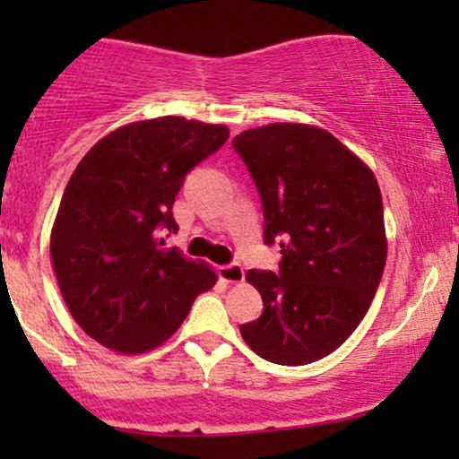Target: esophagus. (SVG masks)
<instances>
[{
  "mask_svg": "<svg viewBox=\"0 0 459 459\" xmlns=\"http://www.w3.org/2000/svg\"><path fill=\"white\" fill-rule=\"evenodd\" d=\"M220 278L229 284H237V282H244L246 272L239 263H230V265H222L220 267Z\"/></svg>",
  "mask_w": 459,
  "mask_h": 459,
  "instance_id": "1",
  "label": "esophagus"
}]
</instances>
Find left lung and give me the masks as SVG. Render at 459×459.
Here are the masks:
<instances>
[{"label": "left lung", "instance_id": "1", "mask_svg": "<svg viewBox=\"0 0 459 459\" xmlns=\"http://www.w3.org/2000/svg\"><path fill=\"white\" fill-rule=\"evenodd\" d=\"M259 189L265 244L281 272L250 270L263 315L239 328L255 354L299 367L345 343L371 307L386 265L377 178L325 129L272 123L235 135Z\"/></svg>", "mask_w": 459, "mask_h": 459}]
</instances>
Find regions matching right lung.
Wrapping results in <instances>:
<instances>
[{"label": "right lung", "mask_w": 459, "mask_h": 459, "mask_svg": "<svg viewBox=\"0 0 459 459\" xmlns=\"http://www.w3.org/2000/svg\"><path fill=\"white\" fill-rule=\"evenodd\" d=\"M229 134L183 116L138 120L77 163L51 229V265L68 313L97 343L129 356L155 350L218 282L209 263L163 247L161 233L178 229L183 178Z\"/></svg>", "instance_id": "add662e5"}]
</instances>
